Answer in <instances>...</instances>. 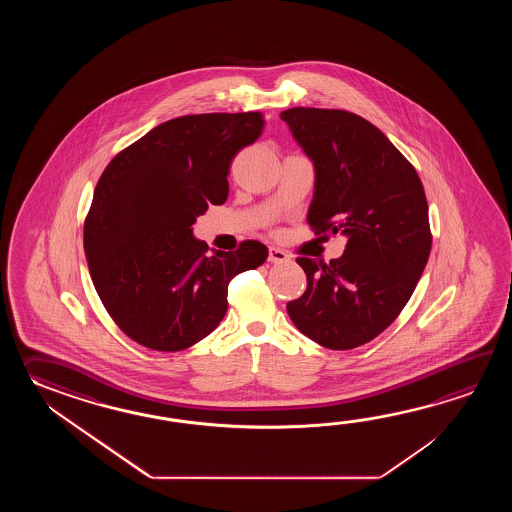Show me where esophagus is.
<instances>
[{
    "label": "esophagus",
    "instance_id": "34e87169",
    "mask_svg": "<svg viewBox=\"0 0 512 512\" xmlns=\"http://www.w3.org/2000/svg\"><path fill=\"white\" fill-rule=\"evenodd\" d=\"M269 261L271 263H287L289 261V254L282 251V249H278V247H271L269 249Z\"/></svg>",
    "mask_w": 512,
    "mask_h": 512
}]
</instances>
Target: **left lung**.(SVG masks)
<instances>
[{"mask_svg": "<svg viewBox=\"0 0 512 512\" xmlns=\"http://www.w3.org/2000/svg\"><path fill=\"white\" fill-rule=\"evenodd\" d=\"M280 117L315 166L307 223L348 238L337 260L296 258L307 289L287 313L324 348H359L399 316L425 271V188L390 139L355 113L291 108Z\"/></svg>", "mask_w": 512, "mask_h": 512, "instance_id": "8db88e82", "label": "left lung"}]
</instances>
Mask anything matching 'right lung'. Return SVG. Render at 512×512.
Returning <instances> with one entry per match:
<instances>
[{
  "mask_svg": "<svg viewBox=\"0 0 512 512\" xmlns=\"http://www.w3.org/2000/svg\"><path fill=\"white\" fill-rule=\"evenodd\" d=\"M263 124L258 111L166 120L100 175L84 223L87 267L109 316L141 346L181 351L203 340L227 313L230 280L267 260L252 240L207 254L192 232L210 203L227 201L230 163Z\"/></svg>",
  "mask_w": 512,
  "mask_h": 512,
  "instance_id": "1",
  "label": "right lung"
}]
</instances>
